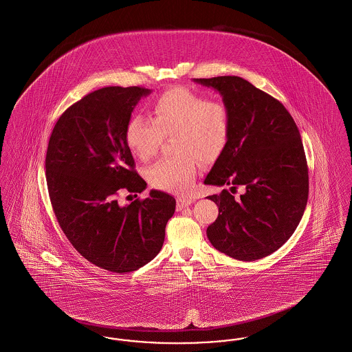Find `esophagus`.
<instances>
[{
  "label": "esophagus",
  "instance_id": "obj_1",
  "mask_svg": "<svg viewBox=\"0 0 352 352\" xmlns=\"http://www.w3.org/2000/svg\"><path fill=\"white\" fill-rule=\"evenodd\" d=\"M192 201H194V198H191V197H182V198H178V199H177V210H182L184 207L190 206Z\"/></svg>",
  "mask_w": 352,
  "mask_h": 352
}]
</instances>
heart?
Listing matches in <instances>:
<instances>
[{
  "label": "heart",
  "instance_id": "b5f03b06",
  "mask_svg": "<svg viewBox=\"0 0 352 352\" xmlns=\"http://www.w3.org/2000/svg\"><path fill=\"white\" fill-rule=\"evenodd\" d=\"M151 118L135 115L128 120L126 145L141 161H149L164 138L174 135L177 155L154 164L148 178L155 188L186 192L194 184L199 161L214 164L226 151L231 134L228 108L187 88H173L151 102Z\"/></svg>",
  "mask_w": 352,
  "mask_h": 352
}]
</instances>
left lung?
Listing matches in <instances>:
<instances>
[{"label":"left lung","mask_w":352,"mask_h":352,"mask_svg":"<svg viewBox=\"0 0 352 352\" xmlns=\"http://www.w3.org/2000/svg\"><path fill=\"white\" fill-rule=\"evenodd\" d=\"M223 96L231 118L230 141L206 184L244 186L210 195L219 207L207 237L218 251L254 261L281 248L301 221L309 171L300 131L284 105L239 76L194 79Z\"/></svg>","instance_id":"8db88e82"}]
</instances>
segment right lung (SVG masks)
Listing matches in <instances>:
<instances>
[{
    "instance_id": "add662e5",
    "label": "right lung",
    "mask_w": 352,
    "mask_h": 352,
    "mask_svg": "<svg viewBox=\"0 0 352 352\" xmlns=\"http://www.w3.org/2000/svg\"><path fill=\"white\" fill-rule=\"evenodd\" d=\"M149 94L142 87H104L85 95L56 121L47 146L46 181L62 231L84 258L113 273L151 261L175 211V199L158 190L124 207L118 201L121 192L137 197L146 187L124 131Z\"/></svg>"
}]
</instances>
